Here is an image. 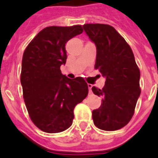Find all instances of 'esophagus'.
<instances>
[{
  "label": "esophagus",
  "instance_id": "obj_1",
  "mask_svg": "<svg viewBox=\"0 0 158 158\" xmlns=\"http://www.w3.org/2000/svg\"><path fill=\"white\" fill-rule=\"evenodd\" d=\"M88 87H89V91L91 92V89H92V84H88Z\"/></svg>",
  "mask_w": 158,
  "mask_h": 158
}]
</instances>
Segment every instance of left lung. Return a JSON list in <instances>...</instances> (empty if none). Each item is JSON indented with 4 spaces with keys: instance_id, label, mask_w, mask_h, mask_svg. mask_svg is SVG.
Returning a JSON list of instances; mask_svg holds the SVG:
<instances>
[{
    "instance_id": "1",
    "label": "left lung",
    "mask_w": 158,
    "mask_h": 158,
    "mask_svg": "<svg viewBox=\"0 0 158 158\" xmlns=\"http://www.w3.org/2000/svg\"><path fill=\"white\" fill-rule=\"evenodd\" d=\"M84 29L97 47L94 68L106 78L102 89L93 87L102 97L101 106L93 110L94 125L106 131L120 130L130 122L139 98L140 71L125 38L103 23H86Z\"/></svg>"
}]
</instances>
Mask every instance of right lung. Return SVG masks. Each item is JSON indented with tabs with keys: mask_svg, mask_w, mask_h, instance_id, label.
Here are the masks:
<instances>
[{
	"mask_svg": "<svg viewBox=\"0 0 158 158\" xmlns=\"http://www.w3.org/2000/svg\"><path fill=\"white\" fill-rule=\"evenodd\" d=\"M82 33L81 25L47 27L24 50L20 74L23 100L31 120L43 132L67 130L75 106L88 95L84 78L69 79L60 71L66 62L65 44Z\"/></svg>",
	"mask_w": 158,
	"mask_h": 158,
	"instance_id": "obj_1",
	"label": "right lung"
}]
</instances>
